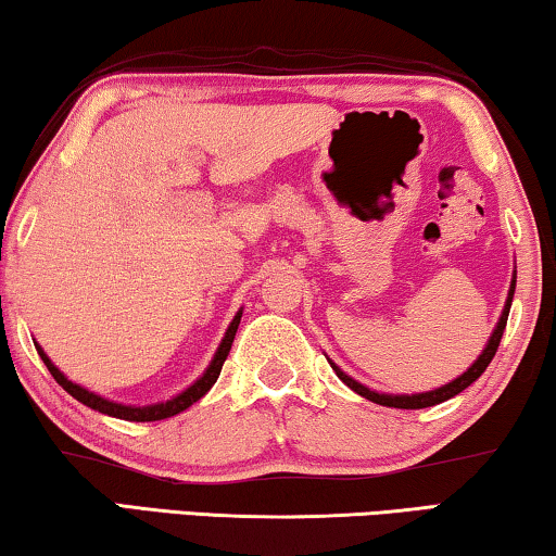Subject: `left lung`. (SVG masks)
Here are the masks:
<instances>
[{
    "label": "left lung",
    "instance_id": "8db88e82",
    "mask_svg": "<svg viewBox=\"0 0 556 556\" xmlns=\"http://www.w3.org/2000/svg\"><path fill=\"white\" fill-rule=\"evenodd\" d=\"M514 288H517V270H514V276H511V286H509V293H506V301H504V311H502V316H498L496 326H494V331H492V336H489V341H486V345H484V351L479 353V358L473 361V364H471L469 368H466V371H464L462 376H456L454 381H448V383H444V386H439V389H433V391H424V393H412V396H408V393H381V391H371V389H368V386L358 383L356 378H351L349 374L341 371V368H338L331 358H328V364H331V368L336 371V376L341 378V381H343L345 386H349L351 391H356L358 396H364V399H368V401H374V404L393 406V408H426V406H437V404H441V401L454 399L456 393H462L464 389H469V386H471L473 381H477V378H479L481 374L486 371V366L492 364L494 353H496V349H498V341H502V336H504L506 318H509V308H511Z\"/></svg>",
    "mask_w": 556,
    "mask_h": 556
}]
</instances>
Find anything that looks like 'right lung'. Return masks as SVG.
Returning <instances> with one entry per match:
<instances>
[{
	"instance_id": "obj_1",
	"label": "right lung",
	"mask_w": 556,
	"mask_h": 556,
	"mask_svg": "<svg viewBox=\"0 0 556 556\" xmlns=\"http://www.w3.org/2000/svg\"><path fill=\"white\" fill-rule=\"evenodd\" d=\"M240 318H243V308H240L236 316H232L228 331H225L223 341L218 345V351H215V356H213L211 364H207L203 376L195 378V381H192L185 391H180L178 396H173V399H167V401H157V404H148V406L117 404V401L104 399V396H100V393H94L90 389H85V386L70 381V378L64 376L60 368L52 364V358L47 356L45 349L37 341H35V349L39 353V358L45 361V366L50 368V374L54 376V381H58L62 389L70 393V396H75L79 404L90 406V408H94V412H100V414H108V416H115V418H125V421H160V418H170L175 414L185 412V408H190L192 404H195V401L203 399L205 393L213 389V383L218 381V376H220V368L225 364V358H228V353H230V345H232V338H236V331H238V326H240Z\"/></svg>"
}]
</instances>
